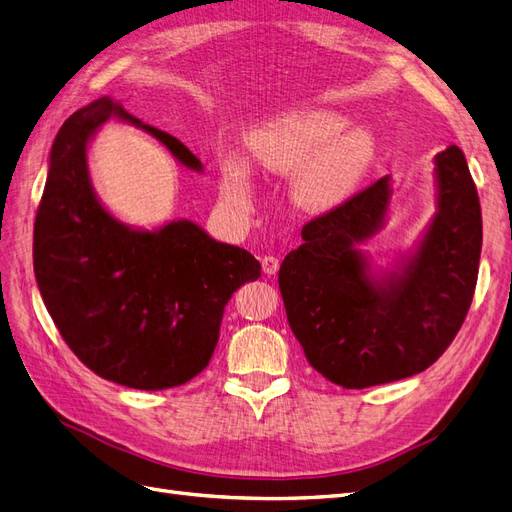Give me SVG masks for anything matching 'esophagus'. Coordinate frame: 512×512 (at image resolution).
I'll use <instances>...</instances> for the list:
<instances>
[{
    "label": "esophagus",
    "mask_w": 512,
    "mask_h": 512,
    "mask_svg": "<svg viewBox=\"0 0 512 512\" xmlns=\"http://www.w3.org/2000/svg\"><path fill=\"white\" fill-rule=\"evenodd\" d=\"M260 265H262V271H265L267 275H275L277 269H280V260H277V256L267 254L260 258Z\"/></svg>",
    "instance_id": "obj_1"
}]
</instances>
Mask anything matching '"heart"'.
Instances as JSON below:
<instances>
[{"label":"heart","mask_w":512,"mask_h":512,"mask_svg":"<svg viewBox=\"0 0 512 512\" xmlns=\"http://www.w3.org/2000/svg\"><path fill=\"white\" fill-rule=\"evenodd\" d=\"M348 121L329 111H301L269 123L252 136V156L277 175L297 177L299 203L307 209L329 211L354 196L374 162V138L365 130L339 136ZM222 188L235 207L245 209L252 200L247 168L228 162L222 170Z\"/></svg>","instance_id":"heart-1"}]
</instances>
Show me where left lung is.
<instances>
[{"label": "left lung", "mask_w": 512, "mask_h": 512, "mask_svg": "<svg viewBox=\"0 0 512 512\" xmlns=\"http://www.w3.org/2000/svg\"><path fill=\"white\" fill-rule=\"evenodd\" d=\"M438 213L401 275L374 282L356 243L380 228L389 177L303 226L280 267L288 324L309 365L344 389L421 374L453 344L472 305L483 220L463 151L436 156Z\"/></svg>", "instance_id": "obj_1"}]
</instances>
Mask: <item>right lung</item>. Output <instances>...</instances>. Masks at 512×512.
I'll list each match as a JSON object with an SVG mask.
<instances>
[{
	"instance_id": "obj_1",
	"label": "right lung",
	"mask_w": 512,
	"mask_h": 512,
	"mask_svg": "<svg viewBox=\"0 0 512 512\" xmlns=\"http://www.w3.org/2000/svg\"><path fill=\"white\" fill-rule=\"evenodd\" d=\"M147 130L188 168L200 160L175 136L145 126L111 98L76 111L57 132L34 224V271L59 335L104 380L162 391L203 371L232 292L260 277L243 247L192 222L156 232L119 224L87 175V143L108 117Z\"/></svg>"
}]
</instances>
